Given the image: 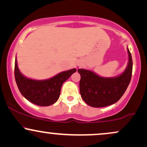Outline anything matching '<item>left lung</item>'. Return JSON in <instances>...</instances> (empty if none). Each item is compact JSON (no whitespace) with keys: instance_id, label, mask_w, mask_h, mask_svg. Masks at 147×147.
<instances>
[{"instance_id":"1","label":"left lung","mask_w":147,"mask_h":147,"mask_svg":"<svg viewBox=\"0 0 147 147\" xmlns=\"http://www.w3.org/2000/svg\"><path fill=\"white\" fill-rule=\"evenodd\" d=\"M129 62L124 72L115 77H103L91 70L78 69L81 75L79 90L82 99L88 105L104 107L116 103L122 97L131 82L133 61L127 48Z\"/></svg>"}]
</instances>
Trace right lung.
<instances>
[{
	"label": "right lung",
	"mask_w": 147,
	"mask_h": 147,
	"mask_svg": "<svg viewBox=\"0 0 147 147\" xmlns=\"http://www.w3.org/2000/svg\"><path fill=\"white\" fill-rule=\"evenodd\" d=\"M76 70L73 68L48 79L35 80L25 77L20 72L16 57L15 59V79L20 92L30 102L41 106H50L58 100L62 85Z\"/></svg>",
	"instance_id": "add662e5"
}]
</instances>
